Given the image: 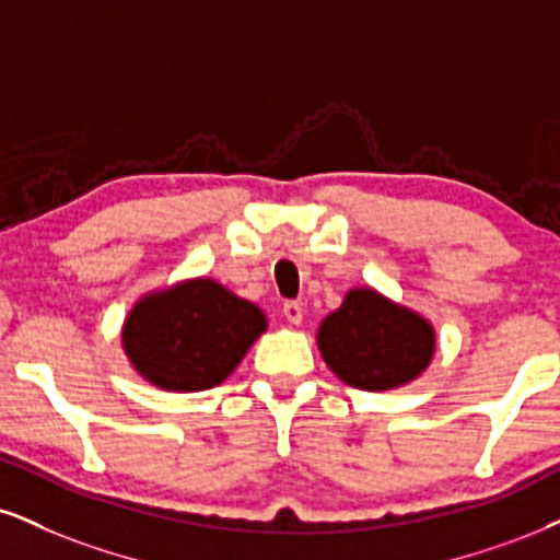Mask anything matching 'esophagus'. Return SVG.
I'll return each mask as SVG.
<instances>
[{
	"label": "esophagus",
	"mask_w": 560,
	"mask_h": 560,
	"mask_svg": "<svg viewBox=\"0 0 560 560\" xmlns=\"http://www.w3.org/2000/svg\"><path fill=\"white\" fill-rule=\"evenodd\" d=\"M282 314L291 324H301L303 322V306L299 301H285L282 303Z\"/></svg>",
	"instance_id": "34e87169"
}]
</instances>
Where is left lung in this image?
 <instances>
[{
    "mask_svg": "<svg viewBox=\"0 0 560 560\" xmlns=\"http://www.w3.org/2000/svg\"><path fill=\"white\" fill-rule=\"evenodd\" d=\"M316 342L345 384L386 392L423 374L436 350V332L431 322L374 288H353L322 322Z\"/></svg>",
    "mask_w": 560,
    "mask_h": 560,
    "instance_id": "left-lung-1",
    "label": "left lung"
}]
</instances>
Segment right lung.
Listing matches in <instances>:
<instances>
[{"instance_id":"1","label":"right lung","mask_w":560,"mask_h":560,"mask_svg":"<svg viewBox=\"0 0 560 560\" xmlns=\"http://www.w3.org/2000/svg\"><path fill=\"white\" fill-rule=\"evenodd\" d=\"M267 329L259 306L210 278L184 280L135 303L121 329L129 363L168 392L212 389Z\"/></svg>"}]
</instances>
